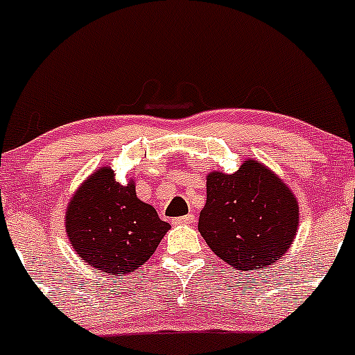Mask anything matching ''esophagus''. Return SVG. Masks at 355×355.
<instances>
[{
	"mask_svg": "<svg viewBox=\"0 0 355 355\" xmlns=\"http://www.w3.org/2000/svg\"><path fill=\"white\" fill-rule=\"evenodd\" d=\"M176 225H191L194 223V215H184V216H179V218L173 220Z\"/></svg>",
	"mask_w": 355,
	"mask_h": 355,
	"instance_id": "esophagus-1",
	"label": "esophagus"
}]
</instances>
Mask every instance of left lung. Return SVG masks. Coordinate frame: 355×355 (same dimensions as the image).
I'll return each instance as SVG.
<instances>
[{"instance_id": "obj_1", "label": "left lung", "mask_w": 355, "mask_h": 355, "mask_svg": "<svg viewBox=\"0 0 355 355\" xmlns=\"http://www.w3.org/2000/svg\"><path fill=\"white\" fill-rule=\"evenodd\" d=\"M298 225L295 193L264 164L245 159L234 174L208 173L198 230L232 269L272 266L291 249Z\"/></svg>"}]
</instances>
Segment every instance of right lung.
<instances>
[{"label":"right lung","instance_id":"add662e5","mask_svg":"<svg viewBox=\"0 0 355 355\" xmlns=\"http://www.w3.org/2000/svg\"><path fill=\"white\" fill-rule=\"evenodd\" d=\"M64 223L81 261L108 276L142 268L171 228L152 205L137 198L135 181L121 184L110 166L98 167L76 189Z\"/></svg>","mask_w":355,"mask_h":355}]
</instances>
